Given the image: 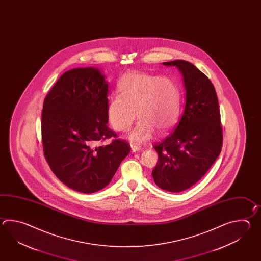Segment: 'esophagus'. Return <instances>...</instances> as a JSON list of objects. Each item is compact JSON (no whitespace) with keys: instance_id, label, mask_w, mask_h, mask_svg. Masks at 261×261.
Wrapping results in <instances>:
<instances>
[{"instance_id":"1","label":"esophagus","mask_w":261,"mask_h":261,"mask_svg":"<svg viewBox=\"0 0 261 261\" xmlns=\"http://www.w3.org/2000/svg\"><path fill=\"white\" fill-rule=\"evenodd\" d=\"M130 147H132V150H133V152H137V151L142 150V147L138 145V144H130Z\"/></svg>"}]
</instances>
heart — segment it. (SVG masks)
<instances>
[{
	"instance_id": "1",
	"label": "heart",
	"mask_w": 261,
	"mask_h": 261,
	"mask_svg": "<svg viewBox=\"0 0 261 261\" xmlns=\"http://www.w3.org/2000/svg\"><path fill=\"white\" fill-rule=\"evenodd\" d=\"M119 95L112 96L108 118L117 132H126L139 118L129 137L144 142L155 130L163 134L172 129L180 116L181 94L177 84L169 77L146 72H126L117 84Z\"/></svg>"
}]
</instances>
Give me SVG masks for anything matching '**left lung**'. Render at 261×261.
<instances>
[{
	"label": "left lung",
	"mask_w": 261,
	"mask_h": 261,
	"mask_svg": "<svg viewBox=\"0 0 261 261\" xmlns=\"http://www.w3.org/2000/svg\"><path fill=\"white\" fill-rule=\"evenodd\" d=\"M163 64L182 72L186 106L174 130L154 145L159 161L152 175L161 189L181 192L197 183L221 152L220 109L214 85L197 67L182 60Z\"/></svg>",
	"instance_id": "1"
}]
</instances>
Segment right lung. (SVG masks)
I'll list each match as a JSON object with an SVG mask.
<instances>
[{"instance_id":"obj_1","label":"right lung","mask_w":261,"mask_h":261,"mask_svg":"<svg viewBox=\"0 0 261 261\" xmlns=\"http://www.w3.org/2000/svg\"><path fill=\"white\" fill-rule=\"evenodd\" d=\"M109 89L98 69L76 68L64 72L44 98V159L56 176L78 192L106 188L130 151L107 126ZM110 138L111 144H98Z\"/></svg>"}]
</instances>
